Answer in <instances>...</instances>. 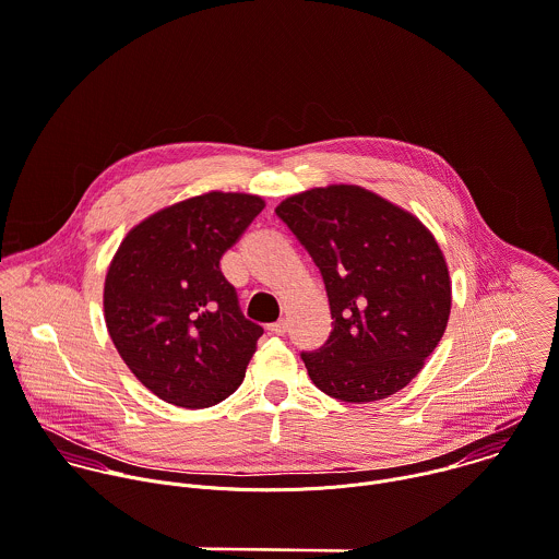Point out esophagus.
<instances>
[{"label":"esophagus","mask_w":559,"mask_h":559,"mask_svg":"<svg viewBox=\"0 0 559 559\" xmlns=\"http://www.w3.org/2000/svg\"><path fill=\"white\" fill-rule=\"evenodd\" d=\"M266 330H269V334H273V336H284L286 330H288V323H286V321H277V323H271Z\"/></svg>","instance_id":"1"}]
</instances>
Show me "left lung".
<instances>
[{
  "instance_id": "obj_1",
  "label": "left lung",
  "mask_w": 559,
  "mask_h": 559,
  "mask_svg": "<svg viewBox=\"0 0 559 559\" xmlns=\"http://www.w3.org/2000/svg\"><path fill=\"white\" fill-rule=\"evenodd\" d=\"M275 214L317 264L334 319L328 341L301 352L310 380L354 404L404 389L450 317V275L435 236L360 186L312 188Z\"/></svg>"
}]
</instances>
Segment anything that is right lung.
Listing matches in <instances>:
<instances>
[{"label":"right lung","mask_w":559,"mask_h":559,"mask_svg":"<svg viewBox=\"0 0 559 559\" xmlns=\"http://www.w3.org/2000/svg\"><path fill=\"white\" fill-rule=\"evenodd\" d=\"M262 210L253 194L192 197L135 225L109 264L111 341L135 378L168 404L207 408L245 380L264 330L240 312L221 258Z\"/></svg>","instance_id":"1"}]
</instances>
